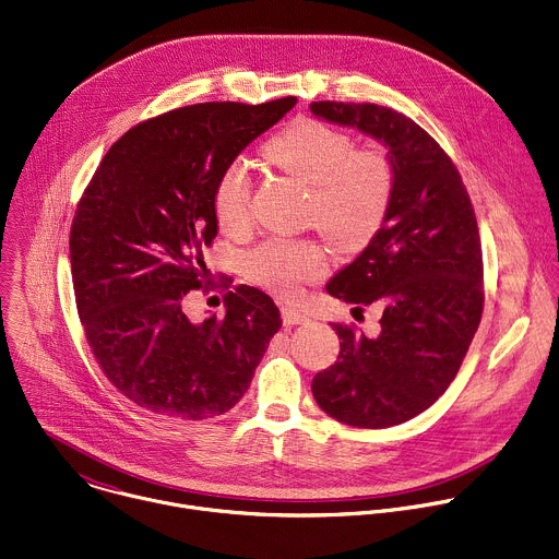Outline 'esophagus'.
<instances>
[{"label": "esophagus", "mask_w": 559, "mask_h": 559, "mask_svg": "<svg viewBox=\"0 0 559 559\" xmlns=\"http://www.w3.org/2000/svg\"><path fill=\"white\" fill-rule=\"evenodd\" d=\"M281 313H283V322H285L287 326L302 324V322L309 320V316H307L305 311H300V309H296V307H292V305H285V307L281 309Z\"/></svg>", "instance_id": "1"}]
</instances>
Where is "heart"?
<instances>
[{"label": "heart", "instance_id": "heart-1", "mask_svg": "<svg viewBox=\"0 0 559 559\" xmlns=\"http://www.w3.org/2000/svg\"><path fill=\"white\" fill-rule=\"evenodd\" d=\"M353 139L316 119H298L281 130L265 156L285 174L309 185V217L344 248L366 243L381 226L394 187L388 158L374 150H353ZM252 182L241 160L228 163L211 195L219 228L235 233L250 219ZM329 259L311 239L274 237L248 257L250 276L263 287L294 298L305 283L326 274Z\"/></svg>", "mask_w": 559, "mask_h": 559}]
</instances>
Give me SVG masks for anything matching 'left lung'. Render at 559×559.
Masks as SVG:
<instances>
[{
    "label": "left lung",
    "mask_w": 559,
    "mask_h": 559,
    "mask_svg": "<svg viewBox=\"0 0 559 559\" xmlns=\"http://www.w3.org/2000/svg\"><path fill=\"white\" fill-rule=\"evenodd\" d=\"M326 121L388 147L394 187L381 228L326 285L357 309L383 307L381 333L333 324L340 357L311 392L331 418L385 429L429 409L457 377L484 313V257L471 195L440 143L379 104L311 102Z\"/></svg>",
    "instance_id": "obj_1"
}]
</instances>
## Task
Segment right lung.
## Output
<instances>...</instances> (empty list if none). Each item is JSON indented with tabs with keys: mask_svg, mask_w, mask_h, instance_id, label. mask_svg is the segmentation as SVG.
<instances>
[{
	"mask_svg": "<svg viewBox=\"0 0 559 559\" xmlns=\"http://www.w3.org/2000/svg\"><path fill=\"white\" fill-rule=\"evenodd\" d=\"M294 104L163 112L117 139L86 185L69 235L75 307L99 368L134 405L180 420L222 416L281 329L278 307L257 287H235L226 316L204 322H191L182 302L211 289L202 248L217 235L219 171Z\"/></svg>",
	"mask_w": 559,
	"mask_h": 559,
	"instance_id": "1",
	"label": "right lung"
}]
</instances>
